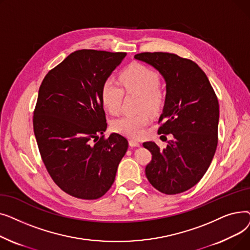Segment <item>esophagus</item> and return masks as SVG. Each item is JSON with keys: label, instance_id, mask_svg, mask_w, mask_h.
<instances>
[{"label": "esophagus", "instance_id": "esophagus-1", "mask_svg": "<svg viewBox=\"0 0 250 250\" xmlns=\"http://www.w3.org/2000/svg\"><path fill=\"white\" fill-rule=\"evenodd\" d=\"M128 144H129L130 147H140V143L136 140H129Z\"/></svg>", "mask_w": 250, "mask_h": 250}]
</instances>
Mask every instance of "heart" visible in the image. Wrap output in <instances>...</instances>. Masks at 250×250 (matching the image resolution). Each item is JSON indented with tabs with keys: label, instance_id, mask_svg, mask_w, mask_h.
I'll list each match as a JSON object with an SVG mask.
<instances>
[{
	"label": "heart",
	"instance_id": "obj_1",
	"mask_svg": "<svg viewBox=\"0 0 250 250\" xmlns=\"http://www.w3.org/2000/svg\"><path fill=\"white\" fill-rule=\"evenodd\" d=\"M120 81L123 88L110 79L102 85V103L110 113L115 114L120 110L124 96L123 88L126 93H136L141 96L140 108H147L151 112L160 110L164 95L158 88L159 75L154 70L141 63H133L122 73ZM150 121L149 111L142 110L135 114H125L116 118L112 123V129L129 138H139Z\"/></svg>",
	"mask_w": 250,
	"mask_h": 250
}]
</instances>
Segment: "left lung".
Segmentation results:
<instances>
[{
  "label": "left lung",
  "instance_id": "left-lung-1",
  "mask_svg": "<svg viewBox=\"0 0 250 250\" xmlns=\"http://www.w3.org/2000/svg\"><path fill=\"white\" fill-rule=\"evenodd\" d=\"M146 62L163 77L166 96L158 134L172 135L160 149L154 142L144 148L152 153L146 166L151 185L165 194L191 188L207 172L218 144L219 102L207 75L194 62L169 52H142Z\"/></svg>",
  "mask_w": 250,
  "mask_h": 250
}]
</instances>
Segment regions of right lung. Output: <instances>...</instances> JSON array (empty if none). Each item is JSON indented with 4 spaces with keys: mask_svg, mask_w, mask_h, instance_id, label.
<instances>
[{
    "mask_svg": "<svg viewBox=\"0 0 250 250\" xmlns=\"http://www.w3.org/2000/svg\"><path fill=\"white\" fill-rule=\"evenodd\" d=\"M125 52L76 50L44 77L33 128L42 161L58 187L75 198L96 200L112 186L127 140L107 128L101 89Z\"/></svg>",
    "mask_w": 250,
    "mask_h": 250,
    "instance_id": "1",
    "label": "right lung"
}]
</instances>
